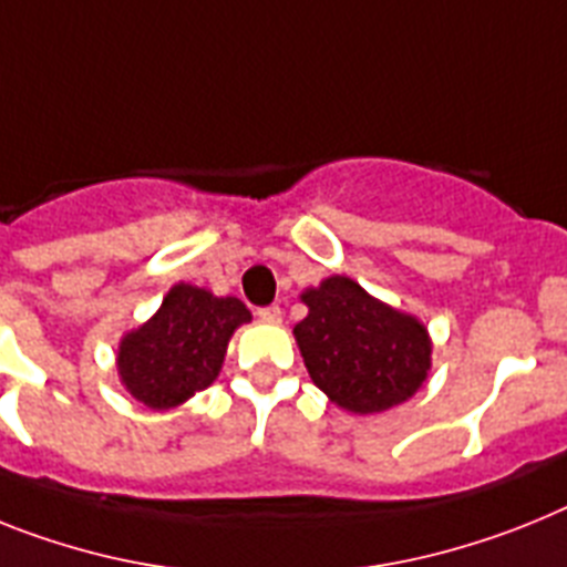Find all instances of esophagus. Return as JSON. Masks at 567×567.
<instances>
[{
  "mask_svg": "<svg viewBox=\"0 0 567 567\" xmlns=\"http://www.w3.org/2000/svg\"><path fill=\"white\" fill-rule=\"evenodd\" d=\"M258 318L264 323H280L284 321V312H280V307H264L258 309Z\"/></svg>",
  "mask_w": 567,
  "mask_h": 567,
  "instance_id": "esophagus-1",
  "label": "esophagus"
}]
</instances>
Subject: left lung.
<instances>
[{"label": "left lung", "mask_w": 567, "mask_h": 567, "mask_svg": "<svg viewBox=\"0 0 567 567\" xmlns=\"http://www.w3.org/2000/svg\"><path fill=\"white\" fill-rule=\"evenodd\" d=\"M307 318L295 323L309 379L347 413L372 415L413 399L433 367L424 321L372 298L358 280L330 275L301 292Z\"/></svg>", "instance_id": "8db88e82"}]
</instances>
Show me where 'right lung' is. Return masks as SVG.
<instances>
[{"label": "right lung", "mask_w": 567, "mask_h": 567, "mask_svg": "<svg viewBox=\"0 0 567 567\" xmlns=\"http://www.w3.org/2000/svg\"><path fill=\"white\" fill-rule=\"evenodd\" d=\"M249 321L244 301L181 280L148 321L120 338V384L148 410L181 408L220 375L231 336Z\"/></svg>", "instance_id": "add662e5"}]
</instances>
